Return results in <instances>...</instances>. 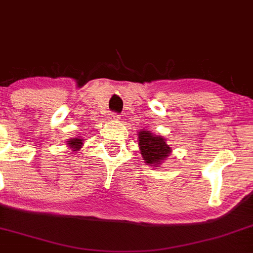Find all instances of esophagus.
Here are the masks:
<instances>
[{
    "mask_svg": "<svg viewBox=\"0 0 253 253\" xmlns=\"http://www.w3.org/2000/svg\"><path fill=\"white\" fill-rule=\"evenodd\" d=\"M108 119H111V121L116 122V121H118V119H119V116L117 113H111V114H109Z\"/></svg>",
    "mask_w": 253,
    "mask_h": 253,
    "instance_id": "esophagus-1",
    "label": "esophagus"
}]
</instances>
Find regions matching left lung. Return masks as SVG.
<instances>
[{"instance_id":"left-lung-1","label":"left lung","mask_w":253,"mask_h":253,"mask_svg":"<svg viewBox=\"0 0 253 253\" xmlns=\"http://www.w3.org/2000/svg\"><path fill=\"white\" fill-rule=\"evenodd\" d=\"M140 152L145 163L155 168H162V165L171 153L170 146L167 144V140L160 135L152 134L150 130L141 129L137 132Z\"/></svg>"}]
</instances>
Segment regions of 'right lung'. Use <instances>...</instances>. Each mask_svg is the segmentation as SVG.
<instances>
[{"label":"right lung","instance_id":"obj_1","mask_svg":"<svg viewBox=\"0 0 253 253\" xmlns=\"http://www.w3.org/2000/svg\"><path fill=\"white\" fill-rule=\"evenodd\" d=\"M83 145H84V139L83 137H72V139H68V141H67V146L73 152L79 151Z\"/></svg>","mask_w":253,"mask_h":253}]
</instances>
